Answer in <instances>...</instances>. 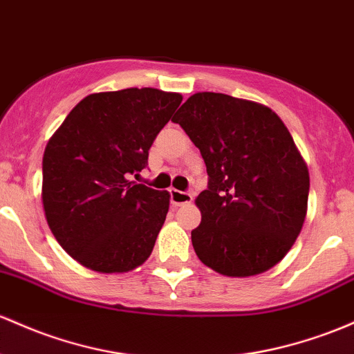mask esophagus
I'll list each match as a JSON object with an SVG mask.
<instances>
[{"instance_id": "34e87169", "label": "esophagus", "mask_w": 354, "mask_h": 354, "mask_svg": "<svg viewBox=\"0 0 354 354\" xmlns=\"http://www.w3.org/2000/svg\"><path fill=\"white\" fill-rule=\"evenodd\" d=\"M169 200H171V205H173V207H181V205L192 203L193 196L186 192H180V189L171 188L169 189Z\"/></svg>"}]
</instances>
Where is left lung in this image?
I'll return each mask as SVG.
<instances>
[{
    "label": "left lung",
    "instance_id": "8db88e82",
    "mask_svg": "<svg viewBox=\"0 0 354 354\" xmlns=\"http://www.w3.org/2000/svg\"><path fill=\"white\" fill-rule=\"evenodd\" d=\"M173 122L207 165L208 188L195 200L198 259L228 277H250L286 257L308 213L309 171L272 109L216 92L193 94Z\"/></svg>",
    "mask_w": 354,
    "mask_h": 354
}]
</instances>
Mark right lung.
Returning <instances> with one entry per match:
<instances>
[{
    "instance_id": "right-lung-1",
    "label": "right lung",
    "mask_w": 354,
    "mask_h": 354,
    "mask_svg": "<svg viewBox=\"0 0 354 354\" xmlns=\"http://www.w3.org/2000/svg\"><path fill=\"white\" fill-rule=\"evenodd\" d=\"M176 92L124 88L80 100L44 154L45 218L62 248L87 269L142 266L169 209V193L136 183L149 147L181 104Z\"/></svg>"
}]
</instances>
